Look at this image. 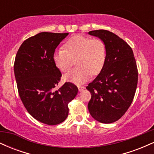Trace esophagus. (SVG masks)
<instances>
[{
  "label": "esophagus",
  "instance_id": "obj_1",
  "mask_svg": "<svg viewBox=\"0 0 154 154\" xmlns=\"http://www.w3.org/2000/svg\"><path fill=\"white\" fill-rule=\"evenodd\" d=\"M85 88L84 86H78V90H79V92H80V91H82L83 90L85 89Z\"/></svg>",
  "mask_w": 154,
  "mask_h": 154
}]
</instances>
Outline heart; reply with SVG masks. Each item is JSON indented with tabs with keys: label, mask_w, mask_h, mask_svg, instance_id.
I'll use <instances>...</instances> for the list:
<instances>
[{
	"label": "heart",
	"mask_w": 154,
	"mask_h": 154,
	"mask_svg": "<svg viewBox=\"0 0 154 154\" xmlns=\"http://www.w3.org/2000/svg\"><path fill=\"white\" fill-rule=\"evenodd\" d=\"M53 59L61 72L69 71L76 61L77 67L64 75V79L79 85L91 75H97L102 71L106 60V48L100 39L75 35L65 42L63 49L55 51Z\"/></svg>",
	"instance_id": "b5f03b06"
}]
</instances>
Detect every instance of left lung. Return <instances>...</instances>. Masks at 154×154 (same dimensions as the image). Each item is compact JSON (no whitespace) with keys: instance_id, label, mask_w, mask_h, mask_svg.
Segmentation results:
<instances>
[{"instance_id":"left-lung-1","label":"left lung","mask_w":154,"mask_h":154,"mask_svg":"<svg viewBox=\"0 0 154 154\" xmlns=\"http://www.w3.org/2000/svg\"><path fill=\"white\" fill-rule=\"evenodd\" d=\"M88 34L99 38L106 48L103 69L86 87L91 93L88 110L97 121L112 123L125 114L133 100L138 79L135 59L131 47L114 33L98 29Z\"/></svg>"}]
</instances>
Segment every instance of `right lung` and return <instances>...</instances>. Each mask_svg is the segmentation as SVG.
Returning a JSON list of instances; mask_svg holds the SVG:
<instances>
[{"instance_id":"1","label":"right lung","mask_w":154,"mask_h":154,"mask_svg":"<svg viewBox=\"0 0 154 154\" xmlns=\"http://www.w3.org/2000/svg\"><path fill=\"white\" fill-rule=\"evenodd\" d=\"M68 35L38 33L24 40L16 55L14 69L19 97L28 113L45 125L63 122L68 116V103L78 92L77 86L69 82L55 90L61 73L53 56Z\"/></svg>"}]
</instances>
